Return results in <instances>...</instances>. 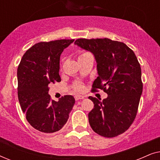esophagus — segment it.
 Masks as SVG:
<instances>
[{
  "label": "esophagus",
  "mask_w": 160,
  "mask_h": 160,
  "mask_svg": "<svg viewBox=\"0 0 160 160\" xmlns=\"http://www.w3.org/2000/svg\"><path fill=\"white\" fill-rule=\"evenodd\" d=\"M84 96L82 95H76L75 96V100H82L84 99Z\"/></svg>",
  "instance_id": "34e87169"
}]
</instances>
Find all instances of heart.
I'll return each instance as SVG.
<instances>
[{
	"label": "heart",
	"mask_w": 160,
	"mask_h": 160,
	"mask_svg": "<svg viewBox=\"0 0 160 160\" xmlns=\"http://www.w3.org/2000/svg\"><path fill=\"white\" fill-rule=\"evenodd\" d=\"M88 56H91V54H89V52H81L79 54V56H78V60H79V59L86 58V57H88ZM73 88H74V91H75L76 92H81L83 90V89H84V87H83V84L81 82H77L76 83L75 85H74Z\"/></svg>",
	"instance_id": "1"
}]
</instances>
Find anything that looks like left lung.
<instances>
[{"label":"left lung","instance_id":"left-lung-1","mask_svg":"<svg viewBox=\"0 0 160 160\" xmlns=\"http://www.w3.org/2000/svg\"><path fill=\"white\" fill-rule=\"evenodd\" d=\"M74 43L95 56L98 76L92 91L101 89L108 95L102 101L89 97L94 103L88 114L89 124L101 136H117L130 128L136 117L143 91L141 65L134 52L119 41L78 38Z\"/></svg>","mask_w":160,"mask_h":160}]
</instances>
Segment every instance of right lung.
Wrapping results in <instances>:
<instances>
[{"instance_id": "right-lung-1", "label": "right lung", "mask_w": 160, "mask_h": 160, "mask_svg": "<svg viewBox=\"0 0 160 160\" xmlns=\"http://www.w3.org/2000/svg\"><path fill=\"white\" fill-rule=\"evenodd\" d=\"M73 39L41 42L24 54L17 69L18 99L26 119L34 129L50 134L63 128L75 103L72 95L54 101L49 85L61 82L60 55Z\"/></svg>"}]
</instances>
